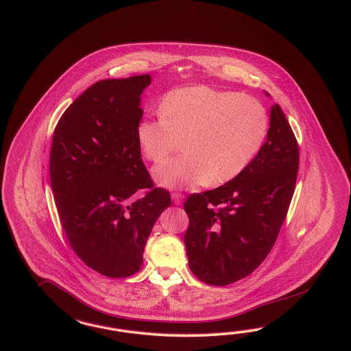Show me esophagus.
<instances>
[{
    "instance_id": "34e87169",
    "label": "esophagus",
    "mask_w": 351,
    "mask_h": 351,
    "mask_svg": "<svg viewBox=\"0 0 351 351\" xmlns=\"http://www.w3.org/2000/svg\"><path fill=\"white\" fill-rule=\"evenodd\" d=\"M183 199H184V195H183V193H171V200H173V203L177 204V205H180V204H182V202H183Z\"/></svg>"
}]
</instances>
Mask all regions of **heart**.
Segmentation results:
<instances>
[{
	"instance_id": "1",
	"label": "heart",
	"mask_w": 351,
	"mask_h": 351,
	"mask_svg": "<svg viewBox=\"0 0 351 351\" xmlns=\"http://www.w3.org/2000/svg\"><path fill=\"white\" fill-rule=\"evenodd\" d=\"M158 111V117L141 121L136 136L151 161L176 151L183 139V155L154 168L155 178L168 187L235 180L257 158L270 129L269 113L258 99L205 85L168 91Z\"/></svg>"
}]
</instances>
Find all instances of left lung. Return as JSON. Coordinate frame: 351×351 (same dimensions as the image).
Wrapping results in <instances>:
<instances>
[{
	"instance_id": "left-lung-1",
	"label": "left lung",
	"mask_w": 351,
	"mask_h": 351,
	"mask_svg": "<svg viewBox=\"0 0 351 351\" xmlns=\"http://www.w3.org/2000/svg\"><path fill=\"white\" fill-rule=\"evenodd\" d=\"M267 94V93H266ZM300 162L293 130L276 103L257 158L232 181L183 204L189 266L204 283L227 285L254 271L270 253L293 196Z\"/></svg>"
}]
</instances>
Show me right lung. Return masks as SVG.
I'll return each mask as SVG.
<instances>
[{
	"instance_id": "1",
	"label": "right lung",
	"mask_w": 351,
	"mask_h": 351,
	"mask_svg": "<svg viewBox=\"0 0 351 351\" xmlns=\"http://www.w3.org/2000/svg\"><path fill=\"white\" fill-rule=\"evenodd\" d=\"M149 82L139 75L93 84L53 136L49 168L60 225L80 260L108 278L141 270L154 223L170 205L169 191L154 187L136 136Z\"/></svg>"
}]
</instances>
